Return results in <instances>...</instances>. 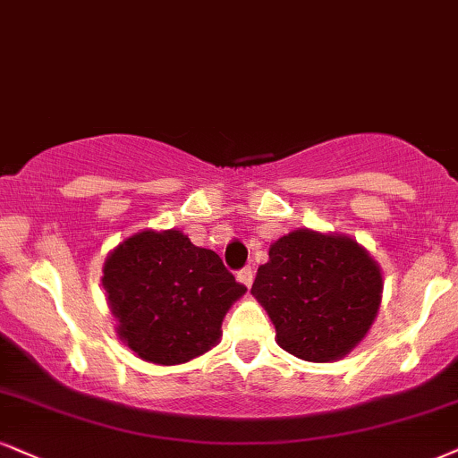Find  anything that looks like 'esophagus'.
<instances>
[{
  "label": "esophagus",
  "instance_id": "1",
  "mask_svg": "<svg viewBox=\"0 0 458 458\" xmlns=\"http://www.w3.org/2000/svg\"><path fill=\"white\" fill-rule=\"evenodd\" d=\"M238 280L242 282V284H244V286H248V289H250V286H252V280H255V272H252V267H244V269H240V272H238Z\"/></svg>",
  "mask_w": 458,
  "mask_h": 458
}]
</instances>
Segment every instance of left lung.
<instances>
[{"instance_id":"1","label":"left lung","mask_w":458,"mask_h":458,"mask_svg":"<svg viewBox=\"0 0 458 458\" xmlns=\"http://www.w3.org/2000/svg\"><path fill=\"white\" fill-rule=\"evenodd\" d=\"M250 293L267 310L280 348L329 363L369 331L380 310L382 274L348 235L297 229L269 246Z\"/></svg>"}]
</instances>
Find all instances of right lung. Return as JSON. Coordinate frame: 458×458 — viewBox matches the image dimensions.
Masks as SVG:
<instances>
[{"mask_svg":"<svg viewBox=\"0 0 458 458\" xmlns=\"http://www.w3.org/2000/svg\"><path fill=\"white\" fill-rule=\"evenodd\" d=\"M116 333L140 359L178 365L208 352L233 301L246 293L214 250L176 229L140 231L104 263Z\"/></svg>","mask_w":458,"mask_h":458,"instance_id":"right-lung-1","label":"right lung"}]
</instances>
